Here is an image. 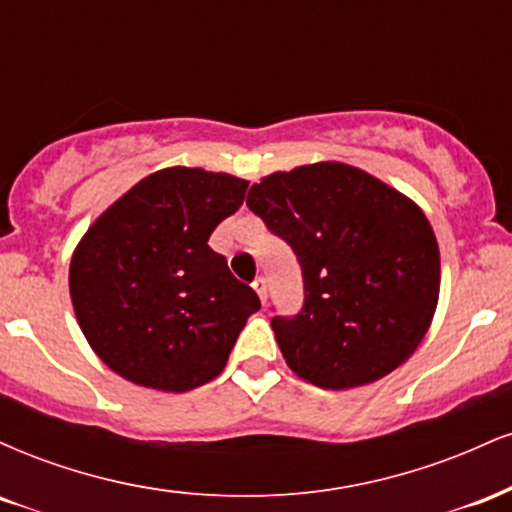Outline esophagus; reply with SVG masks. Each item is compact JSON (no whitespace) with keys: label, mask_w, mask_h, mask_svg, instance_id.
I'll return each mask as SVG.
<instances>
[{"label":"esophagus","mask_w":512,"mask_h":512,"mask_svg":"<svg viewBox=\"0 0 512 512\" xmlns=\"http://www.w3.org/2000/svg\"><path fill=\"white\" fill-rule=\"evenodd\" d=\"M252 289L257 291V296H260L262 303H267V279H264V276H257V279L252 281Z\"/></svg>","instance_id":"1"}]
</instances>
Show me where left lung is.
<instances>
[{
  "label": "left lung",
  "instance_id": "8db88e82",
  "mask_svg": "<svg viewBox=\"0 0 512 512\" xmlns=\"http://www.w3.org/2000/svg\"><path fill=\"white\" fill-rule=\"evenodd\" d=\"M248 207L301 264V313L272 317L298 378L349 390L414 354L436 313L440 252L409 197L366 170L322 161L262 178Z\"/></svg>",
  "mask_w": 512,
  "mask_h": 512
}]
</instances>
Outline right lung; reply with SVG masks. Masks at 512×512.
Returning <instances> with one entry per match:
<instances>
[{"instance_id":"obj_1","label":"right lung","mask_w":512,"mask_h":512,"mask_svg":"<svg viewBox=\"0 0 512 512\" xmlns=\"http://www.w3.org/2000/svg\"><path fill=\"white\" fill-rule=\"evenodd\" d=\"M248 180L163 168L93 221L69 264L81 332L98 358L134 385L187 392L226 366L260 298L209 248L236 214Z\"/></svg>"}]
</instances>
